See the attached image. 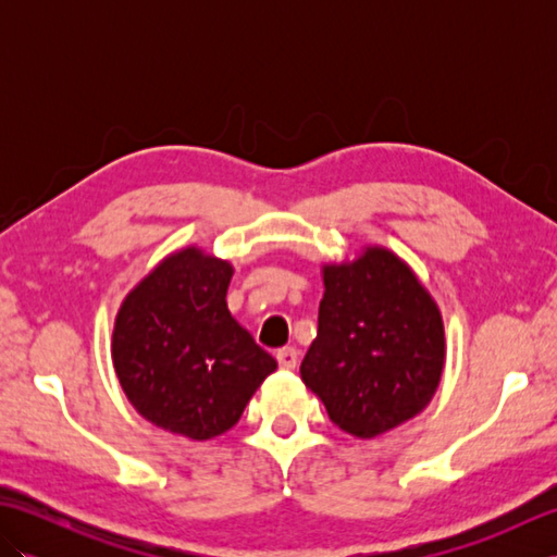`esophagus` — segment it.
<instances>
[{
    "instance_id": "34e87169",
    "label": "esophagus",
    "mask_w": 557,
    "mask_h": 557,
    "mask_svg": "<svg viewBox=\"0 0 557 557\" xmlns=\"http://www.w3.org/2000/svg\"><path fill=\"white\" fill-rule=\"evenodd\" d=\"M275 359L280 363V369L294 371V369H297V363H299V351L294 349V347H282V349H277Z\"/></svg>"
}]
</instances>
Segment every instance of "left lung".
I'll list each match as a JSON object with an SVG mask.
<instances>
[{"instance_id":"obj_1","label":"left lung","mask_w":557,"mask_h":557,"mask_svg":"<svg viewBox=\"0 0 557 557\" xmlns=\"http://www.w3.org/2000/svg\"><path fill=\"white\" fill-rule=\"evenodd\" d=\"M306 387L342 431L373 437L429 405L445 363L443 318L413 272L385 248L323 270Z\"/></svg>"}]
</instances>
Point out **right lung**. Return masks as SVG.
<instances>
[{
  "label": "right lung",
  "instance_id": "right-lung-1",
  "mask_svg": "<svg viewBox=\"0 0 557 557\" xmlns=\"http://www.w3.org/2000/svg\"><path fill=\"white\" fill-rule=\"evenodd\" d=\"M232 265L198 248L170 256L128 294L112 337L114 371L140 417L191 441L242 419L277 369L227 309Z\"/></svg>",
  "mask_w": 557,
  "mask_h": 557
}]
</instances>
